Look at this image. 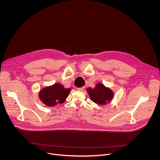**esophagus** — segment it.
Here are the masks:
<instances>
[{
    "label": "esophagus",
    "mask_w": 160,
    "mask_h": 160,
    "mask_svg": "<svg viewBox=\"0 0 160 160\" xmlns=\"http://www.w3.org/2000/svg\"><path fill=\"white\" fill-rule=\"evenodd\" d=\"M84 87L78 88V90L79 91H84Z\"/></svg>",
    "instance_id": "obj_1"
}]
</instances>
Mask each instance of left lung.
Here are the masks:
<instances>
[{
    "label": "left lung",
    "instance_id": "8db88e82",
    "mask_svg": "<svg viewBox=\"0 0 160 160\" xmlns=\"http://www.w3.org/2000/svg\"><path fill=\"white\" fill-rule=\"evenodd\" d=\"M87 92L92 100L98 105L108 103L113 97V92L101 83H98L93 89H87Z\"/></svg>",
    "mask_w": 160,
    "mask_h": 160
}]
</instances>
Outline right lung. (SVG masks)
Returning a JSON list of instances; mask_svg holds the SVG:
<instances>
[{
  "instance_id": "right-lung-1",
  "label": "right lung",
  "mask_w": 160,
  "mask_h": 160,
  "mask_svg": "<svg viewBox=\"0 0 160 160\" xmlns=\"http://www.w3.org/2000/svg\"><path fill=\"white\" fill-rule=\"evenodd\" d=\"M70 91L71 89H65L62 85L56 83L42 89L39 92V98L47 106L53 107L63 103Z\"/></svg>"
}]
</instances>
